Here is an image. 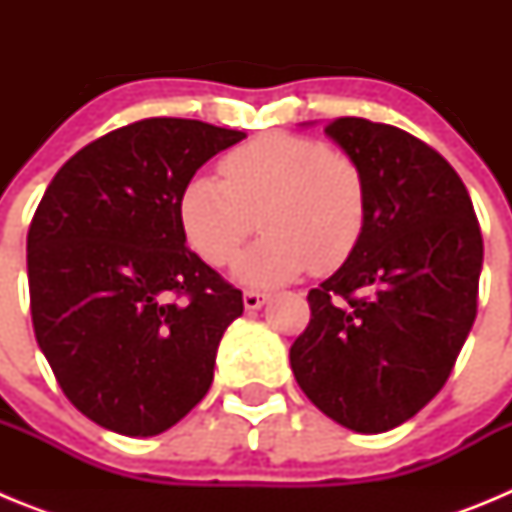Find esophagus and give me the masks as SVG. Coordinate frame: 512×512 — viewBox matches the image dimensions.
Masks as SVG:
<instances>
[{
    "label": "esophagus",
    "instance_id": "34e87169",
    "mask_svg": "<svg viewBox=\"0 0 512 512\" xmlns=\"http://www.w3.org/2000/svg\"><path fill=\"white\" fill-rule=\"evenodd\" d=\"M266 300H269V295L256 292V289H246V292H243V305H246V310H259Z\"/></svg>",
    "mask_w": 512,
    "mask_h": 512
}]
</instances>
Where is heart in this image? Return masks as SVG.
<instances>
[{
    "instance_id": "heart-1",
    "label": "heart",
    "mask_w": 512,
    "mask_h": 512,
    "mask_svg": "<svg viewBox=\"0 0 512 512\" xmlns=\"http://www.w3.org/2000/svg\"><path fill=\"white\" fill-rule=\"evenodd\" d=\"M220 176H194L179 197V223L210 266L233 264L256 217L264 230L238 261L246 284L274 287L312 269H338L366 228V184L346 153L295 133H266L220 158Z\"/></svg>"
}]
</instances>
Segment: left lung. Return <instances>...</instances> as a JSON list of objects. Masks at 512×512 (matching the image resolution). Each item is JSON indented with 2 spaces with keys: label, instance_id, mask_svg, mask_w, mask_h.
Wrapping results in <instances>:
<instances>
[{
  "label": "left lung",
  "instance_id": "8db88e82",
  "mask_svg": "<svg viewBox=\"0 0 512 512\" xmlns=\"http://www.w3.org/2000/svg\"><path fill=\"white\" fill-rule=\"evenodd\" d=\"M325 135L361 169L366 228L310 289L289 364L310 402L356 433H384L449 379L477 318L482 233L451 164L395 125L338 117Z\"/></svg>",
  "mask_w": 512,
  "mask_h": 512
}]
</instances>
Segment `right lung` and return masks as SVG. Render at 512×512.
I'll list each match as a JSON object with an SVG mask.
<instances>
[{"label":"right lung","instance_id":"obj_1","mask_svg":"<svg viewBox=\"0 0 512 512\" xmlns=\"http://www.w3.org/2000/svg\"><path fill=\"white\" fill-rule=\"evenodd\" d=\"M243 138L182 117L133 122L74 153L35 210V338L63 395L107 431L158 436L210 390L243 295L187 248L179 197Z\"/></svg>","mask_w":512,"mask_h":512}]
</instances>
